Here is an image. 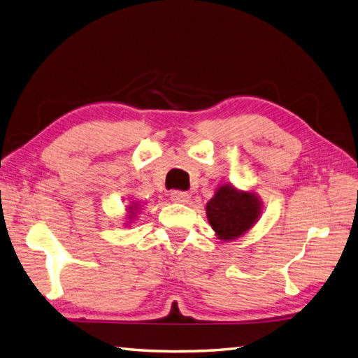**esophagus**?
Instances as JSON below:
<instances>
[{
    "label": "esophagus",
    "instance_id": "1",
    "mask_svg": "<svg viewBox=\"0 0 358 358\" xmlns=\"http://www.w3.org/2000/svg\"><path fill=\"white\" fill-rule=\"evenodd\" d=\"M171 200L175 203H187L189 201V194L185 191H172Z\"/></svg>",
    "mask_w": 358,
    "mask_h": 358
}]
</instances>
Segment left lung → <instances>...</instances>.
Listing matches in <instances>:
<instances>
[{
	"mask_svg": "<svg viewBox=\"0 0 358 358\" xmlns=\"http://www.w3.org/2000/svg\"><path fill=\"white\" fill-rule=\"evenodd\" d=\"M260 214L255 194L235 191L222 186L206 206V215L220 240H234L245 234Z\"/></svg>",
	"mask_w": 358,
	"mask_h": 358,
	"instance_id": "1",
	"label": "left lung"
}]
</instances>
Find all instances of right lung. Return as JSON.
I'll use <instances>...</instances> for the list:
<instances>
[{
	"instance_id": "add662e5",
	"label": "right lung",
	"mask_w": 358,
	"mask_h": 358,
	"mask_svg": "<svg viewBox=\"0 0 358 358\" xmlns=\"http://www.w3.org/2000/svg\"><path fill=\"white\" fill-rule=\"evenodd\" d=\"M132 208H135V206H132Z\"/></svg>"
}]
</instances>
